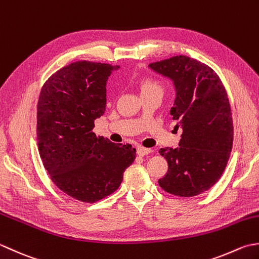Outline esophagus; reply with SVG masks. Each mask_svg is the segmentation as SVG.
Instances as JSON below:
<instances>
[{
    "label": "esophagus",
    "instance_id": "esophagus-1",
    "mask_svg": "<svg viewBox=\"0 0 259 259\" xmlns=\"http://www.w3.org/2000/svg\"><path fill=\"white\" fill-rule=\"evenodd\" d=\"M137 154H139L140 156H144V155H147L150 154V153L152 152V150L150 149H145V147H142V146H139L137 147Z\"/></svg>",
    "mask_w": 259,
    "mask_h": 259
}]
</instances>
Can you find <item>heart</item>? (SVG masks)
Listing matches in <instances>:
<instances>
[{"mask_svg": "<svg viewBox=\"0 0 259 259\" xmlns=\"http://www.w3.org/2000/svg\"><path fill=\"white\" fill-rule=\"evenodd\" d=\"M153 91H161L160 83L153 80V79H144L141 82V94L147 93V92H153Z\"/></svg>", "mask_w": 259, "mask_h": 259, "instance_id": "heart-1", "label": "heart"}]
</instances>
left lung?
Segmentation results:
<instances>
[{
  "instance_id": "left-lung-1",
  "label": "left lung",
  "mask_w": 259,
  "mask_h": 259,
  "mask_svg": "<svg viewBox=\"0 0 259 259\" xmlns=\"http://www.w3.org/2000/svg\"><path fill=\"white\" fill-rule=\"evenodd\" d=\"M171 79L176 99L170 114L182 128L179 147L159 151L168 170L159 180L164 191L194 197L207 191L225 171L233 147V116L226 89L210 67L187 56L150 63Z\"/></svg>"
}]
</instances>
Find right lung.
Segmentation results:
<instances>
[{"instance_id": "obj_1", "label": "right lung", "mask_w": 259, "mask_h": 259, "mask_svg": "<svg viewBox=\"0 0 259 259\" xmlns=\"http://www.w3.org/2000/svg\"><path fill=\"white\" fill-rule=\"evenodd\" d=\"M119 66L77 61L45 82L36 113L41 160L52 182L68 196L96 202L115 192L136 150L93 132L106 110V83Z\"/></svg>"}]
</instances>
